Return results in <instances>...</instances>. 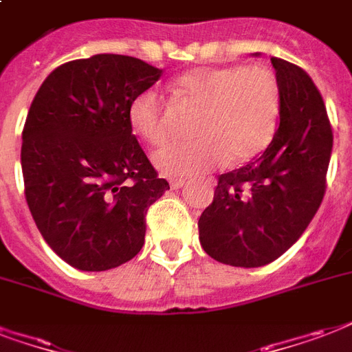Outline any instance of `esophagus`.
Returning a JSON list of instances; mask_svg holds the SVG:
<instances>
[{"label": "esophagus", "mask_w": 352, "mask_h": 352, "mask_svg": "<svg viewBox=\"0 0 352 352\" xmlns=\"http://www.w3.org/2000/svg\"><path fill=\"white\" fill-rule=\"evenodd\" d=\"M186 184H187L186 179H178V178L170 179V187H173V189H182Z\"/></svg>", "instance_id": "obj_1"}]
</instances>
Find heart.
I'll use <instances>...</instances> for the list:
<instances>
[{"mask_svg":"<svg viewBox=\"0 0 352 352\" xmlns=\"http://www.w3.org/2000/svg\"><path fill=\"white\" fill-rule=\"evenodd\" d=\"M176 92L200 107L191 124L197 139L174 141L154 154L161 173L178 178L198 176L221 165L254 160L273 141L280 118L278 79L265 66H202L176 81ZM131 129L148 144L170 137L165 100L142 91L128 109Z\"/></svg>","mask_w":352,"mask_h":352,"instance_id":"b5f03b06","label":"heart"}]
</instances>
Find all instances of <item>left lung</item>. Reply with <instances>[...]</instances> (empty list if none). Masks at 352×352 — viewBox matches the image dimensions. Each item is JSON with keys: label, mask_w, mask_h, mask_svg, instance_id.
Listing matches in <instances>:
<instances>
[{"label": "left lung", "mask_w": 352, "mask_h": 352, "mask_svg": "<svg viewBox=\"0 0 352 352\" xmlns=\"http://www.w3.org/2000/svg\"><path fill=\"white\" fill-rule=\"evenodd\" d=\"M271 63L278 129L263 154L219 176L213 202L198 219L206 254L226 265L261 267L280 258L308 228L327 189L332 128L321 92L297 65Z\"/></svg>", "instance_id": "1"}]
</instances>
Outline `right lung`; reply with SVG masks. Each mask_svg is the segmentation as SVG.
Instances as JSON below:
<instances>
[{
    "label": "right lung",
    "mask_w": 352,
    "mask_h": 352,
    "mask_svg": "<svg viewBox=\"0 0 352 352\" xmlns=\"http://www.w3.org/2000/svg\"><path fill=\"white\" fill-rule=\"evenodd\" d=\"M163 70L98 54L50 74L22 131L25 200L55 254L79 271H107L144 245L146 211L168 189L131 133V100Z\"/></svg>",
    "instance_id": "obj_1"
}]
</instances>
